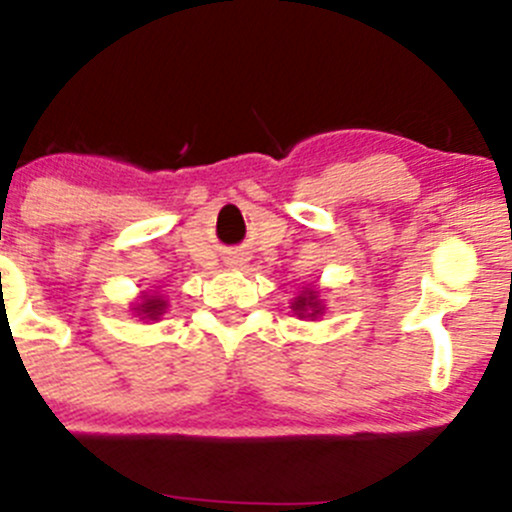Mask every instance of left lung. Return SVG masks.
Here are the masks:
<instances>
[{
  "instance_id": "1",
  "label": "left lung",
  "mask_w": 512,
  "mask_h": 512,
  "mask_svg": "<svg viewBox=\"0 0 512 512\" xmlns=\"http://www.w3.org/2000/svg\"><path fill=\"white\" fill-rule=\"evenodd\" d=\"M292 309L299 314V317H319L324 312V304L319 299L317 289H302L297 299L292 302Z\"/></svg>"
}]
</instances>
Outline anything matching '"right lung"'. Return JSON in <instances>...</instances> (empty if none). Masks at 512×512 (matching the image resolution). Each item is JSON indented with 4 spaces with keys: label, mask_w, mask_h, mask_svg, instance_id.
Returning <instances> with one entry per match:
<instances>
[{
    "label": "right lung",
    "mask_w": 512,
    "mask_h": 512,
    "mask_svg": "<svg viewBox=\"0 0 512 512\" xmlns=\"http://www.w3.org/2000/svg\"><path fill=\"white\" fill-rule=\"evenodd\" d=\"M165 307H168V304H165V299H160L158 294H143L141 304L133 309H136L141 319H158L160 314L165 312Z\"/></svg>",
    "instance_id": "1"
}]
</instances>
